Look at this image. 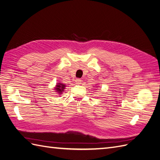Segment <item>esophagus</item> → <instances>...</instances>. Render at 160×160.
I'll list each match as a JSON object with an SVG mask.
<instances>
[{"label": "esophagus", "mask_w": 160, "mask_h": 160, "mask_svg": "<svg viewBox=\"0 0 160 160\" xmlns=\"http://www.w3.org/2000/svg\"><path fill=\"white\" fill-rule=\"evenodd\" d=\"M81 80L80 79H77L76 80H75V83H76V84H77V85H80L81 83Z\"/></svg>", "instance_id": "esophagus-1"}]
</instances>
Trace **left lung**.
Segmentation results:
<instances>
[{
	"instance_id": "8db88e82",
	"label": "left lung",
	"mask_w": 160,
	"mask_h": 160,
	"mask_svg": "<svg viewBox=\"0 0 160 160\" xmlns=\"http://www.w3.org/2000/svg\"><path fill=\"white\" fill-rule=\"evenodd\" d=\"M97 87H98V86H97Z\"/></svg>"
}]
</instances>
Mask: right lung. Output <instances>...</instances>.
I'll list each match as a JSON object with an SVG mask.
<instances>
[{
  "instance_id": "1",
  "label": "right lung",
  "mask_w": 160,
  "mask_h": 160,
  "mask_svg": "<svg viewBox=\"0 0 160 160\" xmlns=\"http://www.w3.org/2000/svg\"><path fill=\"white\" fill-rule=\"evenodd\" d=\"M65 87L66 85L65 84H63V83H57V85L54 88V91L57 92L56 93H58L59 95L62 94V93L64 92Z\"/></svg>"
}]
</instances>
